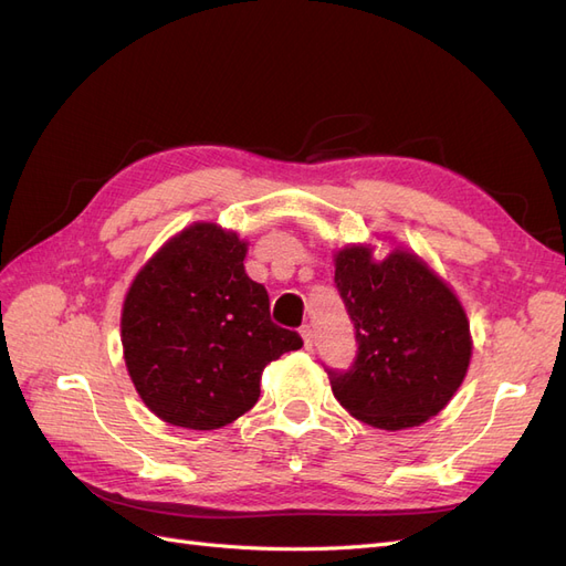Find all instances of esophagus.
Listing matches in <instances>:
<instances>
[{
    "instance_id": "obj_1",
    "label": "esophagus",
    "mask_w": 566,
    "mask_h": 566,
    "mask_svg": "<svg viewBox=\"0 0 566 566\" xmlns=\"http://www.w3.org/2000/svg\"><path fill=\"white\" fill-rule=\"evenodd\" d=\"M300 335H302V339H304V347L312 349V347H314V331H312V325H302Z\"/></svg>"
}]
</instances>
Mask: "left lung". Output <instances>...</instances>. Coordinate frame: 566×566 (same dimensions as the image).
<instances>
[{
  "label": "left lung",
  "mask_w": 566,
  "mask_h": 566,
  "mask_svg": "<svg viewBox=\"0 0 566 566\" xmlns=\"http://www.w3.org/2000/svg\"><path fill=\"white\" fill-rule=\"evenodd\" d=\"M335 285L356 331V358L328 370L335 399L380 430H406L451 401L472 356L470 323L451 287L420 256L382 262L349 245L335 254Z\"/></svg>",
  "instance_id": "left-lung-1"
}]
</instances>
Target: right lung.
Instances as JSON below:
<instances>
[{
  "label": "right lung",
  "mask_w": 566,
  "mask_h": 566,
  "mask_svg": "<svg viewBox=\"0 0 566 566\" xmlns=\"http://www.w3.org/2000/svg\"><path fill=\"white\" fill-rule=\"evenodd\" d=\"M248 243L193 224L136 273L123 306L129 378L160 420L217 430L260 399L266 364L302 347L271 321L269 295L245 273Z\"/></svg>",
  "instance_id": "add662e5"
}]
</instances>
